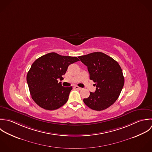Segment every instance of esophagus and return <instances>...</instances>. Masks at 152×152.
Returning a JSON list of instances; mask_svg holds the SVG:
<instances>
[{"label": "esophagus", "instance_id": "esophagus-1", "mask_svg": "<svg viewBox=\"0 0 152 152\" xmlns=\"http://www.w3.org/2000/svg\"><path fill=\"white\" fill-rule=\"evenodd\" d=\"M75 88L76 89H78V90H81L83 89L82 88H81V87H78V86H75Z\"/></svg>", "mask_w": 152, "mask_h": 152}]
</instances>
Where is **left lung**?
Returning <instances> with one entry per match:
<instances>
[{"label":"left lung","instance_id":"left-lung-1","mask_svg":"<svg viewBox=\"0 0 152 152\" xmlns=\"http://www.w3.org/2000/svg\"><path fill=\"white\" fill-rule=\"evenodd\" d=\"M78 58L87 66L90 78L96 86V91L90 92V96L84 99V102L94 110L107 108L117 100L124 84L120 65L113 58L101 52Z\"/></svg>","mask_w":152,"mask_h":152}]
</instances>
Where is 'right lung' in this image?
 Returning a JSON list of instances; mask_svg holds the SVG:
<instances>
[{"mask_svg": "<svg viewBox=\"0 0 152 152\" xmlns=\"http://www.w3.org/2000/svg\"><path fill=\"white\" fill-rule=\"evenodd\" d=\"M79 61L76 56L48 53L38 58L29 70L26 81L32 99L39 107L48 110L58 109L68 100L72 87H65L62 80L68 66Z\"/></svg>", "mask_w": 152, "mask_h": 152, "instance_id": "obj_1", "label": "right lung"}]
</instances>
